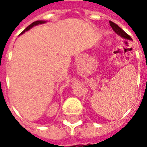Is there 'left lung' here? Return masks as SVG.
I'll use <instances>...</instances> for the list:
<instances>
[{
    "instance_id": "obj_1",
    "label": "left lung",
    "mask_w": 147,
    "mask_h": 147,
    "mask_svg": "<svg viewBox=\"0 0 147 147\" xmlns=\"http://www.w3.org/2000/svg\"><path fill=\"white\" fill-rule=\"evenodd\" d=\"M109 24H110L111 27L113 28V30L116 32V33L117 34H119L120 36H121L122 38H126V39H129V40H132L131 39V38L130 37V35H128L125 32V31H123L121 28H120L118 25H117L116 24H114V23H113L112 21H109Z\"/></svg>"
}]
</instances>
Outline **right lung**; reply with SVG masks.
Segmentation results:
<instances>
[{
    "mask_svg": "<svg viewBox=\"0 0 147 147\" xmlns=\"http://www.w3.org/2000/svg\"><path fill=\"white\" fill-rule=\"evenodd\" d=\"M44 23H45V21H42V20L35 21V22H34V23H32V24H30V25H29V26H28V27H27V28H26V29H25V30H24V31H23V32H22V33H21V34L24 33L25 31H27V30H30V28H31V27H34V26H36V25H38V24H44Z\"/></svg>",
    "mask_w": 147,
    "mask_h": 147,
    "instance_id": "add662e5",
    "label": "right lung"
}]
</instances>
